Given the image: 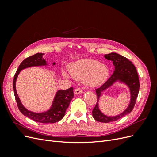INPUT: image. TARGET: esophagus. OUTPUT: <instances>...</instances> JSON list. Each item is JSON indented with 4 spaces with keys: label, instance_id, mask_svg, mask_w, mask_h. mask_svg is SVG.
I'll use <instances>...</instances> for the list:
<instances>
[{
    "label": "esophagus",
    "instance_id": "34e87169",
    "mask_svg": "<svg viewBox=\"0 0 157 157\" xmlns=\"http://www.w3.org/2000/svg\"><path fill=\"white\" fill-rule=\"evenodd\" d=\"M74 93L75 95H79V94H81L82 93V90L80 89V88H77L75 90Z\"/></svg>",
    "mask_w": 157,
    "mask_h": 157
}]
</instances>
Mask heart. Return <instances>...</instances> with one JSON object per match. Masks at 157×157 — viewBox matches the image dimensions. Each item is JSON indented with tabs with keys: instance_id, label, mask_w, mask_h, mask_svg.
<instances>
[{
	"instance_id": "heart-1",
	"label": "heart",
	"mask_w": 157,
	"mask_h": 157,
	"mask_svg": "<svg viewBox=\"0 0 157 157\" xmlns=\"http://www.w3.org/2000/svg\"><path fill=\"white\" fill-rule=\"evenodd\" d=\"M69 74L74 79H84V84L90 87L100 86L109 77V69L105 65L91 59H82L71 63L68 66ZM65 77L68 75L62 73Z\"/></svg>"
}]
</instances>
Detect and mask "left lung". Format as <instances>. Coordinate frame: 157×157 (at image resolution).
<instances>
[{"label":"left lung","mask_w":157,"mask_h":157,"mask_svg":"<svg viewBox=\"0 0 157 157\" xmlns=\"http://www.w3.org/2000/svg\"><path fill=\"white\" fill-rule=\"evenodd\" d=\"M104 57L107 60L113 61V65L115 66V71L111 77L100 88L96 90L98 101L96 106L92 111V115L94 119L98 122L108 123L116 121L131 113L136 104L140 85L137 70L134 64L130 61L128 60L125 57L117 53H114V52L105 54ZM117 82L124 83L129 88L131 101L127 108L119 115L115 116H107L100 111L98 108V102L101 95V93Z\"/></svg>","instance_id":"left-lung-1"}]
</instances>
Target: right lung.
<instances>
[{
  "mask_svg": "<svg viewBox=\"0 0 157 157\" xmlns=\"http://www.w3.org/2000/svg\"><path fill=\"white\" fill-rule=\"evenodd\" d=\"M44 54L42 53H36L25 59L22 61L20 66H19L15 75H14L13 80V89L18 109H20V111L23 115L35 122L48 124V123L57 122L63 118L66 109L68 108L71 99L74 97L73 88L71 87L67 90H58L50 109L44 112L35 113L28 110L23 105L17 95L16 88V80L18 75L20 74L21 70L28 67H35V66L48 65L47 61L42 57ZM54 65L55 62L53 63V65Z\"/></svg>",
  "mask_w": 157,
  "mask_h": 157,
  "instance_id": "right-lung-1",
  "label": "right lung"
}]
</instances>
